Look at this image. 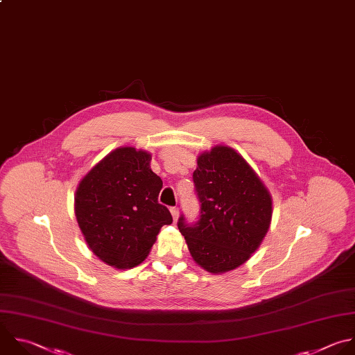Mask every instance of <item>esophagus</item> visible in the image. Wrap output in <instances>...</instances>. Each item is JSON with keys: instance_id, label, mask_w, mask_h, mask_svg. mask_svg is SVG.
<instances>
[{"instance_id": "obj_1", "label": "esophagus", "mask_w": 355, "mask_h": 355, "mask_svg": "<svg viewBox=\"0 0 355 355\" xmlns=\"http://www.w3.org/2000/svg\"><path fill=\"white\" fill-rule=\"evenodd\" d=\"M170 211H171V216H173V220H174V223L178 220V216H180V209L178 207H171L170 209Z\"/></svg>"}]
</instances>
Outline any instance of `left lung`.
Returning <instances> with one entry per match:
<instances>
[{"instance_id": "1", "label": "left lung", "mask_w": 355, "mask_h": 355, "mask_svg": "<svg viewBox=\"0 0 355 355\" xmlns=\"http://www.w3.org/2000/svg\"><path fill=\"white\" fill-rule=\"evenodd\" d=\"M193 184L199 220L178 218L192 259L218 275L245 263L259 248L272 221V196L245 159L228 146L198 157Z\"/></svg>"}]
</instances>
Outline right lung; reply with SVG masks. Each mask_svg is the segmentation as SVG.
<instances>
[{"mask_svg":"<svg viewBox=\"0 0 355 355\" xmlns=\"http://www.w3.org/2000/svg\"><path fill=\"white\" fill-rule=\"evenodd\" d=\"M152 156L118 148L79 182L75 216L90 251L116 269L138 266L149 255L160 228L173 223L159 203L162 178L150 168Z\"/></svg>","mask_w":355,"mask_h":355,"instance_id":"obj_1","label":"right lung"}]
</instances>
